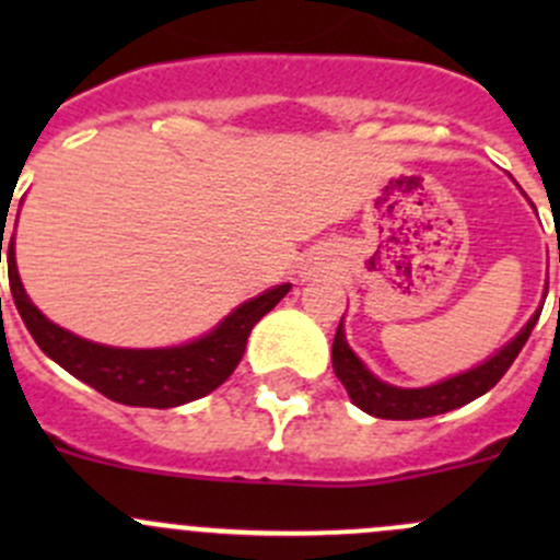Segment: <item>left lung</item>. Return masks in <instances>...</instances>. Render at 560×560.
Returning <instances> with one entry per match:
<instances>
[{"mask_svg":"<svg viewBox=\"0 0 560 560\" xmlns=\"http://www.w3.org/2000/svg\"><path fill=\"white\" fill-rule=\"evenodd\" d=\"M541 298H547V287ZM539 314L541 308H536L534 316L521 327V332L510 343H504L499 352L490 354L485 363L428 387H395L371 374L369 365L347 343L341 316V325H338L336 338H332V371L341 380V385L347 387L352 404L371 417H382V420H422V417L444 415V411H453L457 406L471 404L474 398L495 387V382L510 371V365L521 354Z\"/></svg>","mask_w":560,"mask_h":560,"instance_id":"obj_1","label":"left lung"}]
</instances>
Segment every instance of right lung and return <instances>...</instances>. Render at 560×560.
I'll use <instances>...</instances> for the list:
<instances>
[{
    "mask_svg": "<svg viewBox=\"0 0 560 560\" xmlns=\"http://www.w3.org/2000/svg\"><path fill=\"white\" fill-rule=\"evenodd\" d=\"M8 273L10 292L26 330L54 363L105 398L145 409H173L213 393L244 358L252 327L292 290V284H279L248 298L195 341L160 349H124L75 336L39 312L15 268V238H10Z\"/></svg>",
    "mask_w": 560,
    "mask_h": 560,
    "instance_id": "obj_1",
    "label": "right lung"
}]
</instances>
